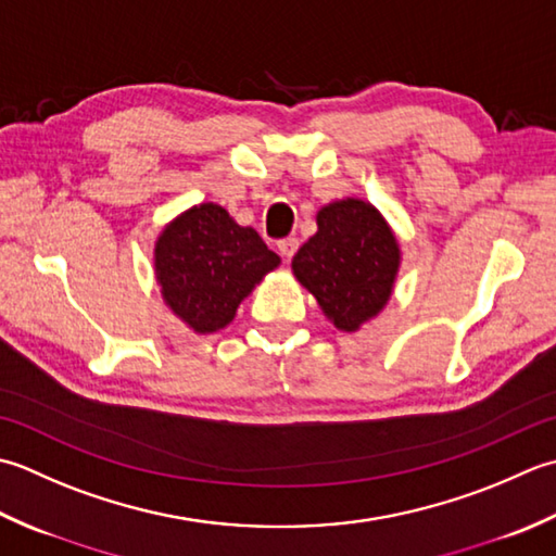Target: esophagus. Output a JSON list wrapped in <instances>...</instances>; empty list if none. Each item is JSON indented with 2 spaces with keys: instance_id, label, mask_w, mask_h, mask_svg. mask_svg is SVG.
I'll use <instances>...</instances> for the list:
<instances>
[{
  "instance_id": "obj_1",
  "label": "esophagus",
  "mask_w": 556,
  "mask_h": 556,
  "mask_svg": "<svg viewBox=\"0 0 556 556\" xmlns=\"http://www.w3.org/2000/svg\"><path fill=\"white\" fill-rule=\"evenodd\" d=\"M298 247H300V240H298V237H286V240H280V242H278V252H280L282 256H286L288 262H290V258L294 256V252H298Z\"/></svg>"
}]
</instances>
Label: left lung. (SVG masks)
<instances>
[{
  "mask_svg": "<svg viewBox=\"0 0 556 556\" xmlns=\"http://www.w3.org/2000/svg\"><path fill=\"white\" fill-rule=\"evenodd\" d=\"M314 237L292 258V274L338 331L374 319L393 292L401 249L383 215L362 199L333 201L316 213Z\"/></svg>",
  "mask_w": 556,
  "mask_h": 556,
  "instance_id": "obj_1",
  "label": "left lung"
}]
</instances>
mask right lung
I'll return each instance as SVG.
<instances>
[{
  "label": "right lung",
  "instance_id": "right-lung-1",
  "mask_svg": "<svg viewBox=\"0 0 556 556\" xmlns=\"http://www.w3.org/2000/svg\"><path fill=\"white\" fill-rule=\"evenodd\" d=\"M254 228L237 225L218 203H199L165 225L155 242L163 300L194 333L228 326L240 302L278 268Z\"/></svg>",
  "mask_w": 556,
  "mask_h": 556
}]
</instances>
